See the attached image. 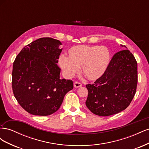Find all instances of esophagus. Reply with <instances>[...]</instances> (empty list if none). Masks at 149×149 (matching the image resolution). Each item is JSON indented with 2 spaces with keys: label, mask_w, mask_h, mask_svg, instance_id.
Listing matches in <instances>:
<instances>
[{
  "label": "esophagus",
  "mask_w": 149,
  "mask_h": 149,
  "mask_svg": "<svg viewBox=\"0 0 149 149\" xmlns=\"http://www.w3.org/2000/svg\"><path fill=\"white\" fill-rule=\"evenodd\" d=\"M82 86V84H81L80 83L78 82H74V88H79V87H81Z\"/></svg>",
  "instance_id": "obj_1"
}]
</instances>
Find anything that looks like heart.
<instances>
[{
    "label": "heart",
    "mask_w": 149,
    "mask_h": 149,
    "mask_svg": "<svg viewBox=\"0 0 149 149\" xmlns=\"http://www.w3.org/2000/svg\"><path fill=\"white\" fill-rule=\"evenodd\" d=\"M68 56L58 60L61 70L68 78H73L81 66L83 74L90 81H96L105 73L111 60L110 52L106 47L78 45L69 49Z\"/></svg>",
    "instance_id": "heart-1"
}]
</instances>
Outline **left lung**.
<instances>
[{
	"label": "left lung",
	"mask_w": 149,
	"mask_h": 149,
	"mask_svg": "<svg viewBox=\"0 0 149 149\" xmlns=\"http://www.w3.org/2000/svg\"><path fill=\"white\" fill-rule=\"evenodd\" d=\"M125 47V45H120ZM137 63L128 49L116 53L105 73L93 84H87L86 105L93 114L108 116L127 108L136 94Z\"/></svg>",
	"instance_id": "left-lung-1"
}]
</instances>
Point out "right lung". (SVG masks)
Listing matches in <instances>:
<instances>
[{
  "instance_id": "1",
  "label": "right lung",
  "mask_w": 149,
  "mask_h": 149,
  "mask_svg": "<svg viewBox=\"0 0 149 149\" xmlns=\"http://www.w3.org/2000/svg\"><path fill=\"white\" fill-rule=\"evenodd\" d=\"M60 41L41 38L22 48L13 62L12 89L19 104L29 113L48 116L59 109L66 94L73 88L60 79L57 65L63 48Z\"/></svg>"
}]
</instances>
